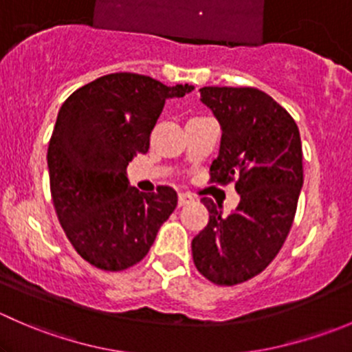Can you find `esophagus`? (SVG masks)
Segmentation results:
<instances>
[{
  "label": "esophagus",
  "instance_id": "34e87169",
  "mask_svg": "<svg viewBox=\"0 0 352 352\" xmlns=\"http://www.w3.org/2000/svg\"><path fill=\"white\" fill-rule=\"evenodd\" d=\"M192 201H194V197L190 196V194H187V192L179 194V206H187V204H190Z\"/></svg>",
  "mask_w": 352,
  "mask_h": 352
}]
</instances>
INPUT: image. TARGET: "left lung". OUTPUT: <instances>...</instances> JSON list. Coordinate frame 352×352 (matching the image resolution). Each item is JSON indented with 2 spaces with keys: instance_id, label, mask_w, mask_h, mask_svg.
Listing matches in <instances>:
<instances>
[{
  "instance_id": "left-lung-1",
  "label": "left lung",
  "mask_w": 352,
  "mask_h": 352,
  "mask_svg": "<svg viewBox=\"0 0 352 352\" xmlns=\"http://www.w3.org/2000/svg\"><path fill=\"white\" fill-rule=\"evenodd\" d=\"M202 104L221 124V146L211 184L235 182L240 202L223 216L209 197V221L192 240L197 271L219 286L261 274L279 254L296 214L303 186V151L293 117L252 87H204Z\"/></svg>"
}]
</instances>
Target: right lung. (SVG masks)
<instances>
[{"label": "right lung", "instance_id": "right-lung-1", "mask_svg": "<svg viewBox=\"0 0 352 352\" xmlns=\"http://www.w3.org/2000/svg\"><path fill=\"white\" fill-rule=\"evenodd\" d=\"M190 85L166 87L150 76L112 73L78 88L58 113L47 148L56 214L74 250L102 271H124L146 257L177 192H140L127 163L146 153L166 98Z\"/></svg>", "mask_w": 352, "mask_h": 352}]
</instances>
